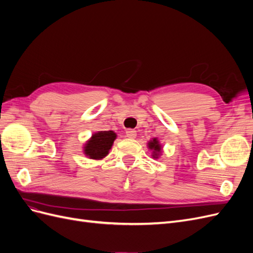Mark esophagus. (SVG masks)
<instances>
[{
	"mask_svg": "<svg viewBox=\"0 0 253 253\" xmlns=\"http://www.w3.org/2000/svg\"><path fill=\"white\" fill-rule=\"evenodd\" d=\"M126 135L129 138H134L136 136V131L133 129H127L126 130Z\"/></svg>",
	"mask_w": 253,
	"mask_h": 253,
	"instance_id": "obj_1",
	"label": "esophagus"
}]
</instances>
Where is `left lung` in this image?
<instances>
[{
    "instance_id": "obj_1",
    "label": "left lung",
    "mask_w": 253,
    "mask_h": 253,
    "mask_svg": "<svg viewBox=\"0 0 253 253\" xmlns=\"http://www.w3.org/2000/svg\"><path fill=\"white\" fill-rule=\"evenodd\" d=\"M148 147H149V149H152V150H153L152 157L158 159V156L160 154L162 148H161V145L159 144V141L157 140V138H153V141H150V142H149Z\"/></svg>"
}]
</instances>
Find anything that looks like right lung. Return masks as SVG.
<instances>
[{"label": "right lung", "mask_w": 253, "mask_h": 253, "mask_svg": "<svg viewBox=\"0 0 253 253\" xmlns=\"http://www.w3.org/2000/svg\"><path fill=\"white\" fill-rule=\"evenodd\" d=\"M116 137L117 134L111 131V130H109V131H99L94 133L85 145V154L93 160L103 159L108 154L109 149L111 148Z\"/></svg>", "instance_id": "add662e5"}]
</instances>
